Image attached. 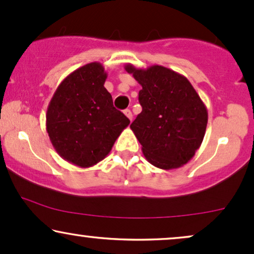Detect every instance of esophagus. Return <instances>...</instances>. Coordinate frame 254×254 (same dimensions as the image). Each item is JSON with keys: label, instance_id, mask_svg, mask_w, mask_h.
I'll use <instances>...</instances> for the list:
<instances>
[{"label": "esophagus", "instance_id": "34e87169", "mask_svg": "<svg viewBox=\"0 0 254 254\" xmlns=\"http://www.w3.org/2000/svg\"><path fill=\"white\" fill-rule=\"evenodd\" d=\"M124 115L125 116H127V118H129L130 119V121H132V113H131V111L130 110H124Z\"/></svg>", "mask_w": 254, "mask_h": 254}]
</instances>
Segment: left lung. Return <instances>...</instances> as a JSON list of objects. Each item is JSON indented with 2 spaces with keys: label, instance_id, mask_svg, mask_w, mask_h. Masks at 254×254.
I'll return each instance as SVG.
<instances>
[{
  "label": "left lung",
  "instance_id": "obj_1",
  "mask_svg": "<svg viewBox=\"0 0 254 254\" xmlns=\"http://www.w3.org/2000/svg\"><path fill=\"white\" fill-rule=\"evenodd\" d=\"M142 86V112L130 125L145 159L161 170L188 164L202 144L208 111L190 81L162 65L137 69L125 64Z\"/></svg>",
  "mask_w": 254,
  "mask_h": 254
}]
</instances>
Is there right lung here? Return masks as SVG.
Masks as SVG:
<instances>
[{"label": "right lung", "instance_id": "add662e5", "mask_svg": "<svg viewBox=\"0 0 254 254\" xmlns=\"http://www.w3.org/2000/svg\"><path fill=\"white\" fill-rule=\"evenodd\" d=\"M103 64L88 63L69 74L57 87L46 112V131L65 161L87 168L109 155L130 121L113 107L104 87Z\"/></svg>", "mask_w": 254, "mask_h": 254}]
</instances>
